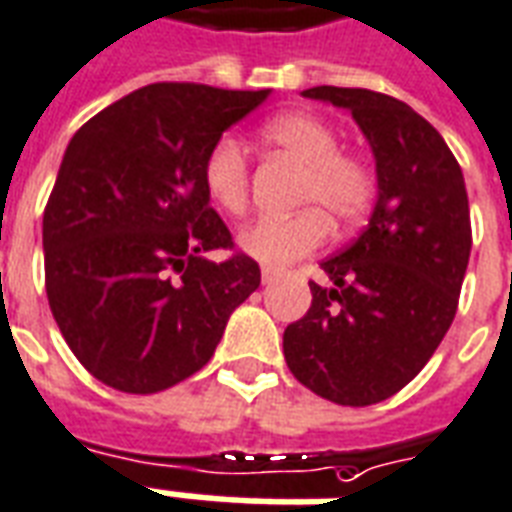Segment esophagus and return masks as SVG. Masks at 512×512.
I'll list each match as a JSON object with an SVG mask.
<instances>
[{"instance_id":"obj_1","label":"esophagus","mask_w":512,"mask_h":512,"mask_svg":"<svg viewBox=\"0 0 512 512\" xmlns=\"http://www.w3.org/2000/svg\"><path fill=\"white\" fill-rule=\"evenodd\" d=\"M278 278V270H272V267H261V283H272Z\"/></svg>"}]
</instances>
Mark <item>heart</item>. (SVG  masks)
Here are the masks:
<instances>
[{
	"mask_svg": "<svg viewBox=\"0 0 512 512\" xmlns=\"http://www.w3.org/2000/svg\"><path fill=\"white\" fill-rule=\"evenodd\" d=\"M264 141L300 163V204H311L292 218H259L237 234V248L264 267H286L322 248L330 234L328 212L338 226L360 220L371 207L376 179L357 155L341 152L335 128L313 114H281L264 125ZM204 188L220 210L242 215L251 199V169L245 147L234 136L218 138L204 158Z\"/></svg>",
	"mask_w": 512,
	"mask_h": 512,
	"instance_id": "heart-1",
	"label": "heart"
}]
</instances>
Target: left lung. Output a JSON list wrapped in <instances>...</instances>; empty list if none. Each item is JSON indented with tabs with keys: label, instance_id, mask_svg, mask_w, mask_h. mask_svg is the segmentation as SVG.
Wrapping results in <instances>:
<instances>
[{
	"label": "left lung",
	"instance_id": "8db88e82",
	"mask_svg": "<svg viewBox=\"0 0 512 512\" xmlns=\"http://www.w3.org/2000/svg\"><path fill=\"white\" fill-rule=\"evenodd\" d=\"M302 98L352 111L376 163L363 234L322 261L311 308L283 333L286 365L341 406H371L412 382L453 324L472 226L464 174L412 106L371 89L313 87Z\"/></svg>",
	"mask_w": 512,
	"mask_h": 512
}]
</instances>
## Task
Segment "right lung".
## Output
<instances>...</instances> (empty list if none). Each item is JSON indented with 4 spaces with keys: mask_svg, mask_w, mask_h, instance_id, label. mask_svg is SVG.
<instances>
[{
    "mask_svg": "<svg viewBox=\"0 0 512 512\" xmlns=\"http://www.w3.org/2000/svg\"><path fill=\"white\" fill-rule=\"evenodd\" d=\"M270 98L149 84L70 138L43 212L46 294L89 374L122 393L169 390L210 363L234 308L261 283L210 207L204 158Z\"/></svg>",
    "mask_w": 512,
    "mask_h": 512,
    "instance_id": "obj_1",
    "label": "right lung"
}]
</instances>
